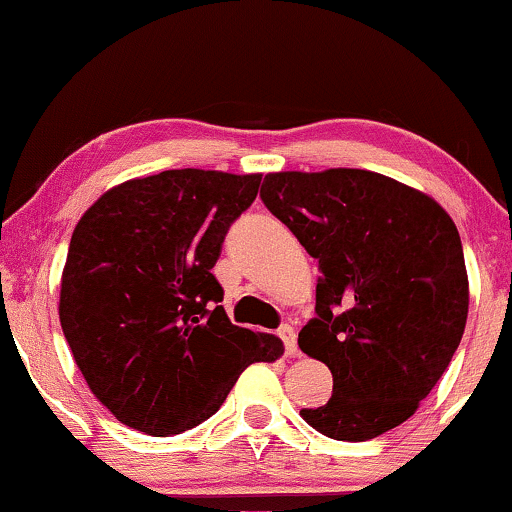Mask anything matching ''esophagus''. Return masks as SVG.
Segmentation results:
<instances>
[{"label": "esophagus", "mask_w": 512, "mask_h": 512, "mask_svg": "<svg viewBox=\"0 0 512 512\" xmlns=\"http://www.w3.org/2000/svg\"><path fill=\"white\" fill-rule=\"evenodd\" d=\"M280 338L284 341V348H287V355H289V357H296V355H298L296 329L289 327V324H284V327H280Z\"/></svg>", "instance_id": "esophagus-1"}]
</instances>
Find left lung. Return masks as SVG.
Masks as SVG:
<instances>
[{"label":"left lung","mask_w":512,"mask_h":512,"mask_svg":"<svg viewBox=\"0 0 512 512\" xmlns=\"http://www.w3.org/2000/svg\"><path fill=\"white\" fill-rule=\"evenodd\" d=\"M261 199L322 275L298 348L327 364L334 393L303 421L343 442L388 433L416 414L466 329L459 230L426 192L364 169L277 171Z\"/></svg>","instance_id":"left-lung-1"}]
</instances>
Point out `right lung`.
Listing matches in <instances>:
<instances>
[{
    "instance_id": "right-lung-1",
    "label": "right lung",
    "mask_w": 512,
    "mask_h": 512,
    "mask_svg": "<svg viewBox=\"0 0 512 512\" xmlns=\"http://www.w3.org/2000/svg\"><path fill=\"white\" fill-rule=\"evenodd\" d=\"M261 176L131 178L75 225L58 317L86 386L124 426L155 437L195 428L249 364L282 357L277 336L230 324L211 275Z\"/></svg>"
}]
</instances>
